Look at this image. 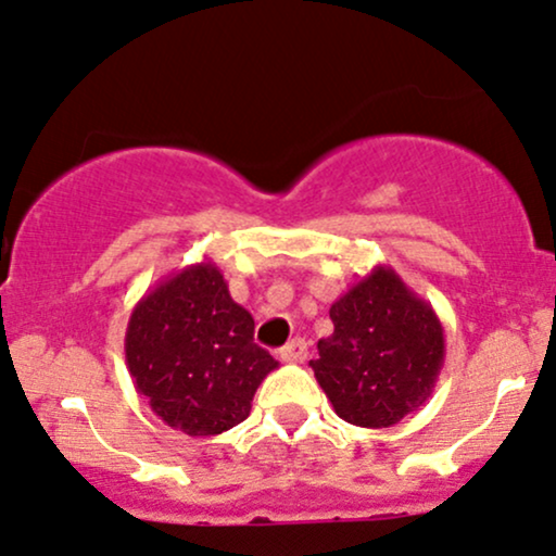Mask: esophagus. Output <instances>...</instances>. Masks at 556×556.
I'll use <instances>...</instances> for the list:
<instances>
[{
	"mask_svg": "<svg viewBox=\"0 0 556 556\" xmlns=\"http://www.w3.org/2000/svg\"><path fill=\"white\" fill-rule=\"evenodd\" d=\"M280 354V362L286 364H302L306 358V343L302 341V338H293V341H289L283 345V349L278 351Z\"/></svg>",
	"mask_w": 556,
	"mask_h": 556,
	"instance_id": "34e87169",
	"label": "esophagus"
}]
</instances>
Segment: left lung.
I'll use <instances>...</instances> for the list:
<instances>
[{
  "label": "left lung",
  "instance_id": "obj_1",
  "mask_svg": "<svg viewBox=\"0 0 556 556\" xmlns=\"http://www.w3.org/2000/svg\"><path fill=\"white\" fill-rule=\"evenodd\" d=\"M330 319L309 367L343 421L384 429L429 401L445 364V328L393 267H371L332 302Z\"/></svg>",
  "mask_w": 556,
  "mask_h": 556
}]
</instances>
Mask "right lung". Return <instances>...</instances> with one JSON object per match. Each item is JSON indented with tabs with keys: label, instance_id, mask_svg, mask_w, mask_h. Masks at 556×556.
<instances>
[{
	"label": "right lung",
	"instance_id": "add662e5",
	"mask_svg": "<svg viewBox=\"0 0 556 556\" xmlns=\"http://www.w3.org/2000/svg\"><path fill=\"white\" fill-rule=\"evenodd\" d=\"M124 354L137 393L189 437L224 434L244 421L260 382L278 369L211 260L172 273L135 304Z\"/></svg>",
	"mask_w": 556,
	"mask_h": 556
}]
</instances>
